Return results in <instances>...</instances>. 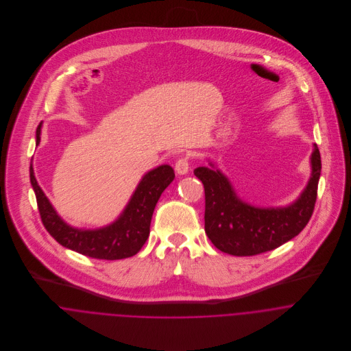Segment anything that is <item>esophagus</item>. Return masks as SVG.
<instances>
[{"instance_id":"obj_1","label":"esophagus","mask_w":351,"mask_h":351,"mask_svg":"<svg viewBox=\"0 0 351 351\" xmlns=\"http://www.w3.org/2000/svg\"><path fill=\"white\" fill-rule=\"evenodd\" d=\"M176 171L178 174H186L189 171V158L188 156H180L176 162Z\"/></svg>"}]
</instances>
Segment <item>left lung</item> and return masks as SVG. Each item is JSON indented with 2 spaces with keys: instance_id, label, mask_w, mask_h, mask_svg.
<instances>
[{
  "instance_id": "left-lung-1",
  "label": "left lung",
  "mask_w": 351,
  "mask_h": 351,
  "mask_svg": "<svg viewBox=\"0 0 351 351\" xmlns=\"http://www.w3.org/2000/svg\"><path fill=\"white\" fill-rule=\"evenodd\" d=\"M312 174L300 197L284 208H256L241 200L219 170L197 167L195 176L205 191V232L213 246L237 256L274 250L299 235L308 224L317 197L320 152L311 155Z\"/></svg>"
}]
</instances>
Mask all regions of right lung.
Returning <instances> with one entry per match:
<instances>
[{
	"label": "right lung",
	"mask_w": 351,
	"mask_h": 351,
	"mask_svg": "<svg viewBox=\"0 0 351 351\" xmlns=\"http://www.w3.org/2000/svg\"><path fill=\"white\" fill-rule=\"evenodd\" d=\"M42 123L36 128V145L40 143ZM174 170L162 165L149 171L120 217L99 230H78L66 224L55 212L29 166V178L36 196L42 223L51 237L63 247L96 259H123L139 252L150 234L151 217L162 192L174 180Z\"/></svg>",
	"instance_id": "obj_1"
}]
</instances>
